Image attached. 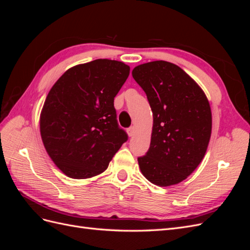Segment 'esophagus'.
<instances>
[{
    "label": "esophagus",
    "mask_w": 250,
    "mask_h": 250,
    "mask_svg": "<svg viewBox=\"0 0 250 250\" xmlns=\"http://www.w3.org/2000/svg\"><path fill=\"white\" fill-rule=\"evenodd\" d=\"M134 132H135V128L132 126V127H129L127 129V133H128V135H129V137H133V134H134Z\"/></svg>",
    "instance_id": "obj_1"
}]
</instances>
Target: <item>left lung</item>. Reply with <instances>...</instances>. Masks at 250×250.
Returning a JSON list of instances; mask_svg holds the SVG:
<instances>
[{
	"mask_svg": "<svg viewBox=\"0 0 250 250\" xmlns=\"http://www.w3.org/2000/svg\"><path fill=\"white\" fill-rule=\"evenodd\" d=\"M132 77L153 113L150 148L138 158L141 172L156 186L179 184L207 152L211 133L208 98L181 67L165 60L135 66Z\"/></svg>",
	"mask_w": 250,
	"mask_h": 250,
	"instance_id": "1",
	"label": "left lung"
}]
</instances>
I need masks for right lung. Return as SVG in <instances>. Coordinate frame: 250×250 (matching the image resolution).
Masks as SVG:
<instances>
[{"mask_svg":"<svg viewBox=\"0 0 250 250\" xmlns=\"http://www.w3.org/2000/svg\"><path fill=\"white\" fill-rule=\"evenodd\" d=\"M129 72L122 62L96 59L71 67L50 89L41 112V135L51 160L67 177L99 175L127 141L113 100Z\"/></svg>","mask_w":250,"mask_h":250,"instance_id":"1","label":"right lung"}]
</instances>
